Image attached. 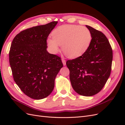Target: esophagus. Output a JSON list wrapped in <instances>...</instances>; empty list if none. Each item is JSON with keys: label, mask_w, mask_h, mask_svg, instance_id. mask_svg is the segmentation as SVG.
I'll return each instance as SVG.
<instances>
[{"label": "esophagus", "mask_w": 125, "mask_h": 125, "mask_svg": "<svg viewBox=\"0 0 125 125\" xmlns=\"http://www.w3.org/2000/svg\"><path fill=\"white\" fill-rule=\"evenodd\" d=\"M62 63H63V66H65L66 64V60H65V59H62Z\"/></svg>", "instance_id": "1"}]
</instances>
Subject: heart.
Here are the masks:
<instances>
[{"mask_svg": "<svg viewBox=\"0 0 125 125\" xmlns=\"http://www.w3.org/2000/svg\"><path fill=\"white\" fill-rule=\"evenodd\" d=\"M52 38L47 39V44L53 54L62 46L63 52L70 58H76L83 54L89 47L92 41L90 30L85 26L77 25H63L52 32Z\"/></svg>", "mask_w": 125, "mask_h": 125, "instance_id": "heart-1", "label": "heart"}]
</instances>
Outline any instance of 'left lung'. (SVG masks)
Listing matches in <instances>:
<instances>
[{
    "instance_id": "left-lung-1",
    "label": "left lung",
    "mask_w": 125,
    "mask_h": 125,
    "mask_svg": "<svg viewBox=\"0 0 125 125\" xmlns=\"http://www.w3.org/2000/svg\"><path fill=\"white\" fill-rule=\"evenodd\" d=\"M86 26L92 35L89 47L80 57L68 60L66 65L75 92L81 95L91 96L103 89L110 75L113 51L103 33Z\"/></svg>"
}]
</instances>
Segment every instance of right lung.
<instances>
[{"label": "right lung", "mask_w": 125, "mask_h": 125, "mask_svg": "<svg viewBox=\"0 0 125 125\" xmlns=\"http://www.w3.org/2000/svg\"><path fill=\"white\" fill-rule=\"evenodd\" d=\"M57 23L53 21L23 30L11 45L9 62L14 80L31 99L41 100L50 95L63 67L59 57L47 51V37Z\"/></svg>", "instance_id": "1"}]
</instances>
